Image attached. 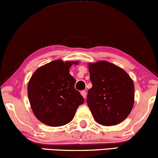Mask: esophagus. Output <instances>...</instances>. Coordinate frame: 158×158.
<instances>
[{"instance_id":"esophagus-1","label":"esophagus","mask_w":158,"mask_h":158,"mask_svg":"<svg viewBox=\"0 0 158 158\" xmlns=\"http://www.w3.org/2000/svg\"><path fill=\"white\" fill-rule=\"evenodd\" d=\"M81 93V94H82V96L84 97V98H85V97H86V91H82Z\"/></svg>"}]
</instances>
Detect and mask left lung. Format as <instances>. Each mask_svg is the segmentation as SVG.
<instances>
[{
	"label": "left lung",
	"instance_id": "8db88e82",
	"mask_svg": "<svg viewBox=\"0 0 158 158\" xmlns=\"http://www.w3.org/2000/svg\"><path fill=\"white\" fill-rule=\"evenodd\" d=\"M89 67L92 87L86 102L94 118L104 126L121 123L133 107V80L122 68L106 61L89 64Z\"/></svg>",
	"mask_w": 158,
	"mask_h": 158
}]
</instances>
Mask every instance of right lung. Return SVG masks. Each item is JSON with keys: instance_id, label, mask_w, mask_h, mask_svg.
<instances>
[{"instance_id": "add662e5", "label": "right lung", "mask_w": 158, "mask_h": 158, "mask_svg": "<svg viewBox=\"0 0 158 158\" xmlns=\"http://www.w3.org/2000/svg\"><path fill=\"white\" fill-rule=\"evenodd\" d=\"M77 61L56 60L36 70L28 85L31 107L36 117L51 127L65 125L74 118L84 99L75 89L69 67Z\"/></svg>"}]
</instances>
